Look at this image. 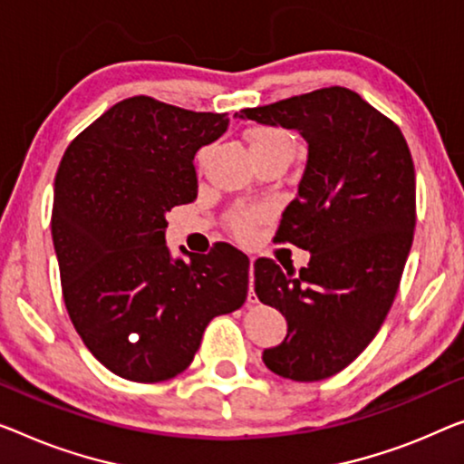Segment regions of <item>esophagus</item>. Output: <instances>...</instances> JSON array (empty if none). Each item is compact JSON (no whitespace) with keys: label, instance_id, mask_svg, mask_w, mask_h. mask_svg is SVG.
I'll use <instances>...</instances> for the list:
<instances>
[{"label":"esophagus","instance_id":"obj_1","mask_svg":"<svg viewBox=\"0 0 464 464\" xmlns=\"http://www.w3.org/2000/svg\"><path fill=\"white\" fill-rule=\"evenodd\" d=\"M256 294H254V258H250V289H247V302L256 304Z\"/></svg>","mask_w":464,"mask_h":464}]
</instances>
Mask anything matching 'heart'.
Returning a JSON list of instances; mask_svg holds the SVG:
<instances>
[{
  "label": "heart",
  "mask_w": 464,
  "mask_h": 464,
  "mask_svg": "<svg viewBox=\"0 0 464 464\" xmlns=\"http://www.w3.org/2000/svg\"><path fill=\"white\" fill-rule=\"evenodd\" d=\"M258 148H285L294 151V141L285 130L273 129V127H258L250 133V150H258ZM250 223H252L250 217H239L235 220V229L239 233H246Z\"/></svg>",
  "instance_id": "1"
}]
</instances>
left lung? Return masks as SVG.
<instances>
[{
	"mask_svg": "<svg viewBox=\"0 0 464 464\" xmlns=\"http://www.w3.org/2000/svg\"><path fill=\"white\" fill-rule=\"evenodd\" d=\"M235 116L295 129L308 143L276 239L308 250L310 262L295 273L256 260L254 285L287 321L285 340L262 361L292 382H321L356 361L398 294L417 220L409 143L396 122L345 87Z\"/></svg>",
	"mask_w": 464,
	"mask_h": 464,
	"instance_id": "1",
	"label": "left lung"
}]
</instances>
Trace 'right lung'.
<instances>
[{
    "mask_svg": "<svg viewBox=\"0 0 464 464\" xmlns=\"http://www.w3.org/2000/svg\"><path fill=\"white\" fill-rule=\"evenodd\" d=\"M229 127L148 95L106 110L55 172L52 237L82 343L122 379L158 383L191 364L204 329L244 306L250 260L229 244L172 260L166 212L198 196L193 156Z\"/></svg>",
    "mask_w": 464,
    "mask_h": 464,
    "instance_id": "1",
    "label": "right lung"
}]
</instances>
